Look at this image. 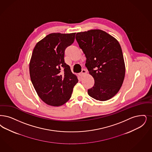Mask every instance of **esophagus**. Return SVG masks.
<instances>
[{
  "label": "esophagus",
  "instance_id": "esophagus-1",
  "mask_svg": "<svg viewBox=\"0 0 152 152\" xmlns=\"http://www.w3.org/2000/svg\"><path fill=\"white\" fill-rule=\"evenodd\" d=\"M86 73V71H85V69H83L82 71H81V72L79 73V75H80L81 77H83Z\"/></svg>",
  "mask_w": 152,
  "mask_h": 152
}]
</instances>
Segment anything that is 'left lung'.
<instances>
[{
    "mask_svg": "<svg viewBox=\"0 0 152 152\" xmlns=\"http://www.w3.org/2000/svg\"><path fill=\"white\" fill-rule=\"evenodd\" d=\"M76 39L86 58L85 66L95 81L88 90V94L101 101L113 97L121 89L125 76L119 43L99 29L77 33Z\"/></svg>",
    "mask_w": 152,
    "mask_h": 152,
    "instance_id": "obj_1",
    "label": "left lung"
}]
</instances>
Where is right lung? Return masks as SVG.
I'll return each mask as SVG.
<instances>
[{
	"label": "right lung",
	"mask_w": 152,
	"mask_h": 152,
	"mask_svg": "<svg viewBox=\"0 0 152 152\" xmlns=\"http://www.w3.org/2000/svg\"><path fill=\"white\" fill-rule=\"evenodd\" d=\"M76 33H53L37 43L29 64L31 81L38 96L53 106L66 103L78 82L64 61L65 50L75 41Z\"/></svg>",
	"instance_id": "add662e5"
}]
</instances>
